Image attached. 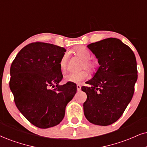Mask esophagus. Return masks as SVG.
<instances>
[{"label":"esophagus","mask_w":147,"mask_h":147,"mask_svg":"<svg viewBox=\"0 0 147 147\" xmlns=\"http://www.w3.org/2000/svg\"><path fill=\"white\" fill-rule=\"evenodd\" d=\"M76 88H77V90H78V91H80V90H81V86H80V85L78 84L77 86H76Z\"/></svg>","instance_id":"esophagus-1"}]
</instances>
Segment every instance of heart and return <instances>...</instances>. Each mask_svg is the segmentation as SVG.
<instances>
[{
	"label": "heart",
	"mask_w": 147,
	"mask_h": 147,
	"mask_svg": "<svg viewBox=\"0 0 147 147\" xmlns=\"http://www.w3.org/2000/svg\"><path fill=\"white\" fill-rule=\"evenodd\" d=\"M74 54L80 59H82L83 63L81 65L82 69H86L90 73H95L97 71V64L93 61L89 60L91 57V54L89 50L85 46H78L74 50ZM67 55L63 54L59 62V67L63 73L66 71L67 67ZM88 78V73L86 70L80 71L79 72H71L65 76V80L66 82L78 83Z\"/></svg>",
	"instance_id": "b5f03b06"
}]
</instances>
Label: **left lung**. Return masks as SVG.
Wrapping results in <instances>:
<instances>
[{"instance_id":"8db88e82","label":"left lung","mask_w":147,"mask_h":147,"mask_svg":"<svg viewBox=\"0 0 147 147\" xmlns=\"http://www.w3.org/2000/svg\"><path fill=\"white\" fill-rule=\"evenodd\" d=\"M98 59L99 67L93 78L82 86L87 99L83 104L86 119L106 126L122 116L131 101L138 78L135 54L120 39L108 38L88 45Z\"/></svg>"}]
</instances>
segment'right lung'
Masks as SVG:
<instances>
[{"label": "right lung", "instance_id": "obj_1", "mask_svg": "<svg viewBox=\"0 0 147 147\" xmlns=\"http://www.w3.org/2000/svg\"><path fill=\"white\" fill-rule=\"evenodd\" d=\"M66 50L50 43L33 42L18 52L10 68L9 87L14 101L30 123L41 129L62 121L76 84L63 78L59 62Z\"/></svg>", "mask_w": 147, "mask_h": 147}]
</instances>
